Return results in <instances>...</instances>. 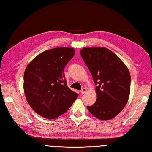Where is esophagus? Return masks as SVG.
<instances>
[{
    "mask_svg": "<svg viewBox=\"0 0 152 152\" xmlns=\"http://www.w3.org/2000/svg\"><path fill=\"white\" fill-rule=\"evenodd\" d=\"M87 88H83L81 91H80V92H81V93H82V94H83V93H86V92H87Z\"/></svg>",
    "mask_w": 152,
    "mask_h": 152,
    "instance_id": "obj_1",
    "label": "esophagus"
}]
</instances>
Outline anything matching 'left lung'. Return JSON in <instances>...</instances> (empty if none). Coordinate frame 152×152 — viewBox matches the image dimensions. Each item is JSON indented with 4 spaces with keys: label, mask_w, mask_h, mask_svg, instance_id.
I'll use <instances>...</instances> for the list:
<instances>
[{
    "label": "left lung",
    "mask_w": 152,
    "mask_h": 152,
    "mask_svg": "<svg viewBox=\"0 0 152 152\" xmlns=\"http://www.w3.org/2000/svg\"><path fill=\"white\" fill-rule=\"evenodd\" d=\"M80 55L96 85L97 98L88 110L101 120L115 118L129 97V70L116 54L106 48H83Z\"/></svg>",
    "instance_id": "obj_1"
}]
</instances>
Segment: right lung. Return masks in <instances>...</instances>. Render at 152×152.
Returning <instances> with one entry per match:
<instances>
[{
	"label": "right lung",
	"mask_w": 152,
	"mask_h": 152,
	"mask_svg": "<svg viewBox=\"0 0 152 152\" xmlns=\"http://www.w3.org/2000/svg\"><path fill=\"white\" fill-rule=\"evenodd\" d=\"M72 48H56L38 54L28 64L23 76L27 101L42 117L56 119L64 114L78 97L68 88L64 67L74 57Z\"/></svg>",
	"instance_id": "obj_1"
}]
</instances>
